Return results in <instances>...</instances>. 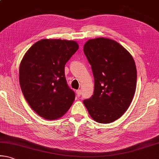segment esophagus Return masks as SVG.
<instances>
[{"label":"esophagus","mask_w":159,"mask_h":159,"mask_svg":"<svg viewBox=\"0 0 159 159\" xmlns=\"http://www.w3.org/2000/svg\"><path fill=\"white\" fill-rule=\"evenodd\" d=\"M76 95L78 97H80V95H81V90H76Z\"/></svg>","instance_id":"34e87169"}]
</instances>
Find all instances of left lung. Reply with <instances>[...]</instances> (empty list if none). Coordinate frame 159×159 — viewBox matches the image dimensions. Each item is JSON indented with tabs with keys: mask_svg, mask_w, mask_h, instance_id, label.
<instances>
[{
	"mask_svg": "<svg viewBox=\"0 0 159 159\" xmlns=\"http://www.w3.org/2000/svg\"><path fill=\"white\" fill-rule=\"evenodd\" d=\"M95 79L92 97L84 104L95 122L108 124L127 111L137 86V68L130 53L115 40L98 37L84 46Z\"/></svg>",
	"mask_w": 159,
	"mask_h": 159,
	"instance_id": "1",
	"label": "left lung"
}]
</instances>
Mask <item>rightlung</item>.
<instances>
[{
    "label": "right lung",
    "mask_w": 159,
    "mask_h": 159,
    "mask_svg": "<svg viewBox=\"0 0 159 159\" xmlns=\"http://www.w3.org/2000/svg\"><path fill=\"white\" fill-rule=\"evenodd\" d=\"M79 48L73 40L44 39L32 45L22 58L19 69L22 94L30 107L45 120L61 117L74 101L64 68Z\"/></svg>",
    "instance_id": "right-lung-1"
}]
</instances>
